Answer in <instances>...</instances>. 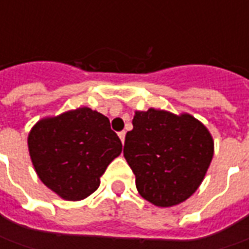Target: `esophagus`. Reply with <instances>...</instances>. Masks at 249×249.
<instances>
[{
	"label": "esophagus",
	"mask_w": 249,
	"mask_h": 249,
	"mask_svg": "<svg viewBox=\"0 0 249 249\" xmlns=\"http://www.w3.org/2000/svg\"><path fill=\"white\" fill-rule=\"evenodd\" d=\"M124 137H126V131L123 130V131H120L119 133V139L122 140V142H124Z\"/></svg>",
	"instance_id": "obj_1"
}]
</instances>
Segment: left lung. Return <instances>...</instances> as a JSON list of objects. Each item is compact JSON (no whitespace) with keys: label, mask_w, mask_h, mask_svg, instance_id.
Instances as JSON below:
<instances>
[{"label":"left lung","mask_w":249,"mask_h":249,"mask_svg":"<svg viewBox=\"0 0 249 249\" xmlns=\"http://www.w3.org/2000/svg\"><path fill=\"white\" fill-rule=\"evenodd\" d=\"M123 155L136 175L140 196L157 206H173L193 196L213 157V140L188 113L137 110Z\"/></svg>","instance_id":"left-lung-1"}]
</instances>
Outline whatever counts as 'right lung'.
Listing matches in <instances>:
<instances>
[{
    "label": "right lung",
    "mask_w": 249,
    "mask_h": 249,
    "mask_svg": "<svg viewBox=\"0 0 249 249\" xmlns=\"http://www.w3.org/2000/svg\"><path fill=\"white\" fill-rule=\"evenodd\" d=\"M27 144L37 176L68 201L92 194L108 165L122 152L109 119L86 107L38 120Z\"/></svg>",
    "instance_id": "add662e5"
}]
</instances>
